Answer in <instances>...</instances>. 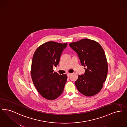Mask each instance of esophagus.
<instances>
[{
  "label": "esophagus",
  "mask_w": 127,
  "mask_h": 127,
  "mask_svg": "<svg viewBox=\"0 0 127 127\" xmlns=\"http://www.w3.org/2000/svg\"><path fill=\"white\" fill-rule=\"evenodd\" d=\"M66 75H67V77H69L71 76V74H70V73H67Z\"/></svg>",
  "instance_id": "1"
}]
</instances>
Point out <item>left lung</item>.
Returning <instances> with one entry per match:
<instances>
[{
	"label": "left lung",
	"instance_id": "1",
	"mask_svg": "<svg viewBox=\"0 0 127 127\" xmlns=\"http://www.w3.org/2000/svg\"><path fill=\"white\" fill-rule=\"evenodd\" d=\"M70 47L79 56L85 72L79 75L75 82L79 92L90 97L98 93L102 88L108 74V66L105 52L98 43L90 39H82L70 43Z\"/></svg>",
	"mask_w": 127,
	"mask_h": 127
}]
</instances>
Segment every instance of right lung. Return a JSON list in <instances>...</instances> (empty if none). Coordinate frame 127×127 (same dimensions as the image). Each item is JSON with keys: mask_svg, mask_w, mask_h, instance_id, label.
<instances>
[{"mask_svg": "<svg viewBox=\"0 0 127 127\" xmlns=\"http://www.w3.org/2000/svg\"><path fill=\"white\" fill-rule=\"evenodd\" d=\"M66 46L67 43L49 41L40 46L33 55L31 70L33 82L39 94L48 100L59 97L66 83V75L54 72L53 67L59 64L61 55Z\"/></svg>", "mask_w": 127, "mask_h": 127, "instance_id": "right-lung-1", "label": "right lung"}]
</instances>
